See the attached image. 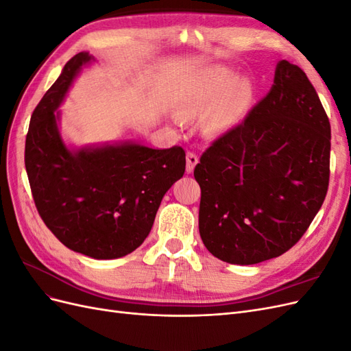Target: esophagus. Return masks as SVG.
<instances>
[{
	"mask_svg": "<svg viewBox=\"0 0 351 351\" xmlns=\"http://www.w3.org/2000/svg\"><path fill=\"white\" fill-rule=\"evenodd\" d=\"M197 162H199L197 155L193 154V152H187V155H186V171L189 174L193 173V169H195Z\"/></svg>",
	"mask_w": 351,
	"mask_h": 351,
	"instance_id": "1",
	"label": "esophagus"
}]
</instances>
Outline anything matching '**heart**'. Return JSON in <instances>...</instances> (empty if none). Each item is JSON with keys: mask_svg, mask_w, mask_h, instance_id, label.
<instances>
[{"mask_svg": "<svg viewBox=\"0 0 351 351\" xmlns=\"http://www.w3.org/2000/svg\"><path fill=\"white\" fill-rule=\"evenodd\" d=\"M256 86L250 76H237L227 66L202 71L180 105L178 114L205 116L204 127L210 136L221 134L236 125L254 98Z\"/></svg>", "mask_w": 351, "mask_h": 351, "instance_id": "heart-1", "label": "heart"}]
</instances>
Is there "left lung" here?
Wrapping results in <instances>:
<instances>
[{
  "label": "left lung",
  "mask_w": 351,
  "mask_h": 351,
  "mask_svg": "<svg viewBox=\"0 0 351 351\" xmlns=\"http://www.w3.org/2000/svg\"><path fill=\"white\" fill-rule=\"evenodd\" d=\"M331 125L306 73L281 60L267 97L200 156L199 232L215 258L253 265L291 249L321 209Z\"/></svg>",
  "instance_id": "8db88e82"
}]
</instances>
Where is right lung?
Wrapping results in <instances>:
<instances>
[{"mask_svg":"<svg viewBox=\"0 0 351 351\" xmlns=\"http://www.w3.org/2000/svg\"><path fill=\"white\" fill-rule=\"evenodd\" d=\"M79 52L32 114L25 165L42 221L66 247L93 259H117L149 234L164 195L184 174L183 147L139 143L70 149L58 129V107L82 67Z\"/></svg>","mask_w":351,"mask_h":351,"instance_id":"add662e5","label":"right lung"}]
</instances>
